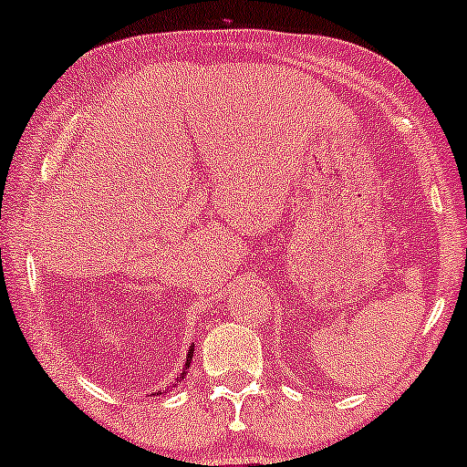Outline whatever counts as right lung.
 <instances>
[{"label": "right lung", "mask_w": 467, "mask_h": 467, "mask_svg": "<svg viewBox=\"0 0 467 467\" xmlns=\"http://www.w3.org/2000/svg\"><path fill=\"white\" fill-rule=\"evenodd\" d=\"M192 352H194V348H191V352H188V357H186V368H183L182 377H179V379H183V375H186V370H188V368H191V361H192Z\"/></svg>", "instance_id": "right-lung-1"}]
</instances>
